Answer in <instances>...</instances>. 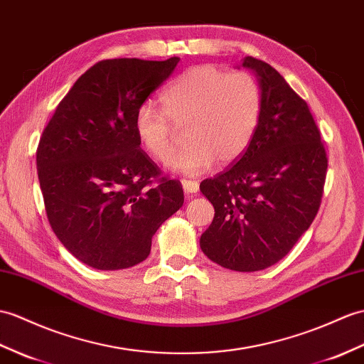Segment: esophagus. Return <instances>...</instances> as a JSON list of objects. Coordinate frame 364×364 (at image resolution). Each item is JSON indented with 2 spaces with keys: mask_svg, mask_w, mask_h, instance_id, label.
<instances>
[{
  "mask_svg": "<svg viewBox=\"0 0 364 364\" xmlns=\"http://www.w3.org/2000/svg\"><path fill=\"white\" fill-rule=\"evenodd\" d=\"M181 184L186 193H196L200 188V184L193 180H181Z\"/></svg>",
  "mask_w": 364,
  "mask_h": 364,
  "instance_id": "obj_1",
  "label": "esophagus"
}]
</instances>
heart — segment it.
<instances>
[{
  "mask_svg": "<svg viewBox=\"0 0 364 364\" xmlns=\"http://www.w3.org/2000/svg\"><path fill=\"white\" fill-rule=\"evenodd\" d=\"M161 109L144 104L134 114L141 147L164 159L175 146L176 129H186L189 144L166 159L171 171L196 175L215 163L242 156L257 132L262 91L255 75L228 73L214 65L186 70L167 83L159 96Z\"/></svg>",
  "mask_w": 364,
  "mask_h": 364,
  "instance_id": "obj_1",
  "label": "heart"
}]
</instances>
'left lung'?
Wrapping results in <instances>:
<instances>
[{"instance_id": "1", "label": "left lung", "mask_w": 364, "mask_h": 364, "mask_svg": "<svg viewBox=\"0 0 364 364\" xmlns=\"http://www.w3.org/2000/svg\"><path fill=\"white\" fill-rule=\"evenodd\" d=\"M256 73L262 113L250 147L226 171L201 181L215 209L200 247L234 272H259L289 255L323 198L327 155L318 125L273 66L245 57Z\"/></svg>"}]
</instances>
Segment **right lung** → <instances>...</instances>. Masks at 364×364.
<instances>
[{
    "label": "right lung",
    "mask_w": 364,
    "mask_h": 364,
    "mask_svg": "<svg viewBox=\"0 0 364 364\" xmlns=\"http://www.w3.org/2000/svg\"><path fill=\"white\" fill-rule=\"evenodd\" d=\"M178 62L96 63L41 134L37 172L49 225L88 267L122 269L146 260L158 228L183 206L181 183L161 175L133 125L138 108Z\"/></svg>",
    "instance_id": "1"
}]
</instances>
